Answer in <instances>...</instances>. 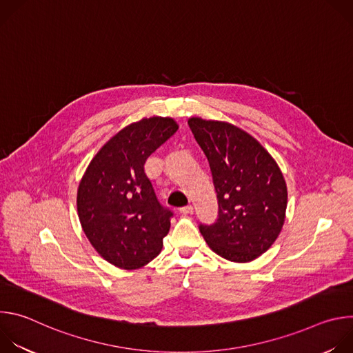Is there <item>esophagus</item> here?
Here are the masks:
<instances>
[{
	"label": "esophagus",
	"mask_w": 353,
	"mask_h": 353,
	"mask_svg": "<svg viewBox=\"0 0 353 353\" xmlns=\"http://www.w3.org/2000/svg\"><path fill=\"white\" fill-rule=\"evenodd\" d=\"M180 212L183 214V215H188V214H191L192 212V205H185V207H181L180 208Z\"/></svg>",
	"instance_id": "esophagus-1"
}]
</instances>
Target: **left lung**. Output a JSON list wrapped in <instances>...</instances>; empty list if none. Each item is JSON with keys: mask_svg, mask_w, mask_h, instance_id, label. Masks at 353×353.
I'll return each mask as SVG.
<instances>
[{"mask_svg": "<svg viewBox=\"0 0 353 353\" xmlns=\"http://www.w3.org/2000/svg\"><path fill=\"white\" fill-rule=\"evenodd\" d=\"M188 125L210 162L218 219L199 223L212 251L233 263L260 257L279 236L288 204L283 174L268 150L241 128L191 117Z\"/></svg>", "mask_w": 353, "mask_h": 353, "instance_id": "8db88e82", "label": "left lung"}]
</instances>
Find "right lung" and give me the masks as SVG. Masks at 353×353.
Instances as JSON below:
<instances>
[{
    "label": "right lung",
    "instance_id": "obj_1",
    "mask_svg": "<svg viewBox=\"0 0 353 353\" xmlns=\"http://www.w3.org/2000/svg\"><path fill=\"white\" fill-rule=\"evenodd\" d=\"M177 128L170 117L132 123L102 146L82 176L81 226L97 253L119 268H141L162 251L173 212L161 205L143 165Z\"/></svg>",
    "mask_w": 353,
    "mask_h": 353
}]
</instances>
